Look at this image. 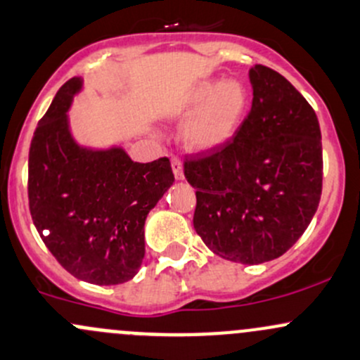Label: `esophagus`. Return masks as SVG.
<instances>
[{
	"mask_svg": "<svg viewBox=\"0 0 360 360\" xmlns=\"http://www.w3.org/2000/svg\"><path fill=\"white\" fill-rule=\"evenodd\" d=\"M170 165H172V172L174 176H176V179H183L184 174H183V162H181V158L174 155V157L170 158Z\"/></svg>",
	"mask_w": 360,
	"mask_h": 360,
	"instance_id": "esophagus-1",
	"label": "esophagus"
}]
</instances>
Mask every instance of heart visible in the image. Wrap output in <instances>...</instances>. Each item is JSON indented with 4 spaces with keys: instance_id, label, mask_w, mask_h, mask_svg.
Instances as JSON below:
<instances>
[{
    "instance_id": "heart-1",
    "label": "heart",
    "mask_w": 360,
    "mask_h": 360,
    "mask_svg": "<svg viewBox=\"0 0 360 360\" xmlns=\"http://www.w3.org/2000/svg\"><path fill=\"white\" fill-rule=\"evenodd\" d=\"M247 91L238 81L205 79L190 89L181 113L191 117L184 139L191 150L209 151L224 145L241 124L247 110Z\"/></svg>"
}]
</instances>
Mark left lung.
I'll return each mask as SVG.
<instances>
[{
    "instance_id": "1",
    "label": "left lung",
    "mask_w": 360,
    "mask_h": 360,
    "mask_svg": "<svg viewBox=\"0 0 360 360\" xmlns=\"http://www.w3.org/2000/svg\"><path fill=\"white\" fill-rule=\"evenodd\" d=\"M252 108L236 134L202 157H186L196 188L193 226L231 262L278 259L304 234L323 191V145L316 112L281 74L250 69Z\"/></svg>"
}]
</instances>
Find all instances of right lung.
Here are the masks:
<instances>
[{
    "mask_svg": "<svg viewBox=\"0 0 360 360\" xmlns=\"http://www.w3.org/2000/svg\"><path fill=\"white\" fill-rule=\"evenodd\" d=\"M81 89V77L67 81L37 122L29 150V209L63 269L93 285H120L141 267L146 215L172 186L174 174L167 157L139 164L120 146L79 145L67 112Z\"/></svg>",
    "mask_w": 360,
    "mask_h": 360,
    "instance_id": "1",
    "label": "right lung"
}]
</instances>
